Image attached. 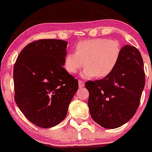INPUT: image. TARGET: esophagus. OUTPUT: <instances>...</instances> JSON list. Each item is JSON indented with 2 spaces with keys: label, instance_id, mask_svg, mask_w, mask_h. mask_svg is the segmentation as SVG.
<instances>
[{
  "label": "esophagus",
  "instance_id": "obj_1",
  "mask_svg": "<svg viewBox=\"0 0 152 152\" xmlns=\"http://www.w3.org/2000/svg\"><path fill=\"white\" fill-rule=\"evenodd\" d=\"M79 86H80V88H82L84 86V82L82 80H79Z\"/></svg>",
  "mask_w": 152,
  "mask_h": 152
}]
</instances>
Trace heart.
Returning <instances> with one entry per match:
<instances>
[{
  "instance_id": "1",
  "label": "heart",
  "mask_w": 152,
  "mask_h": 152,
  "mask_svg": "<svg viewBox=\"0 0 152 152\" xmlns=\"http://www.w3.org/2000/svg\"><path fill=\"white\" fill-rule=\"evenodd\" d=\"M120 55L121 46L118 41L101 38L85 40L76 45L75 53L66 55L64 67L69 73L74 74L84 64L82 77L104 78L115 69Z\"/></svg>"
}]
</instances>
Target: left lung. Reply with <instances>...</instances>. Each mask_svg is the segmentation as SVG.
Segmentation results:
<instances>
[{"label": "left lung", "mask_w": 152, "mask_h": 152, "mask_svg": "<svg viewBox=\"0 0 152 152\" xmlns=\"http://www.w3.org/2000/svg\"><path fill=\"white\" fill-rule=\"evenodd\" d=\"M142 56L134 46L122 48L119 61L109 75L88 81L91 118L104 128L115 129L135 115L145 84Z\"/></svg>", "instance_id": "left-lung-1"}]
</instances>
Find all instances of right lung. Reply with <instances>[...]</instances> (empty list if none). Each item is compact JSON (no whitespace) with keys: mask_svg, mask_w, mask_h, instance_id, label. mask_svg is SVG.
Segmentation results:
<instances>
[{"mask_svg":"<svg viewBox=\"0 0 152 152\" xmlns=\"http://www.w3.org/2000/svg\"><path fill=\"white\" fill-rule=\"evenodd\" d=\"M67 45L59 39L33 41L14 64V99L27 119L39 127L63 121L78 89V80L64 68Z\"/></svg>","mask_w":152,"mask_h":152,"instance_id":"1","label":"right lung"}]
</instances>
